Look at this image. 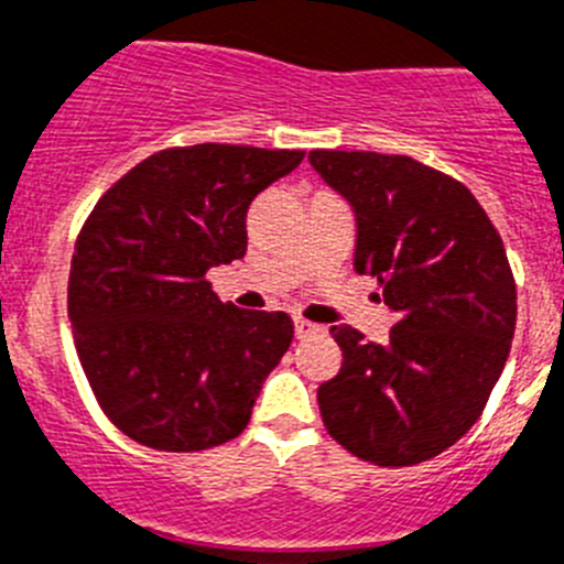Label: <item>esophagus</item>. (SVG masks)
Segmentation results:
<instances>
[{
  "label": "esophagus",
  "instance_id": "34e87169",
  "mask_svg": "<svg viewBox=\"0 0 564 564\" xmlns=\"http://www.w3.org/2000/svg\"><path fill=\"white\" fill-rule=\"evenodd\" d=\"M323 332H326V328L317 326V323H308V319H303V317H294V337L297 339L319 337Z\"/></svg>",
  "mask_w": 564,
  "mask_h": 564
}]
</instances>
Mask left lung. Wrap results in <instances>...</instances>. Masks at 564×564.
<instances>
[{"label":"left lung","mask_w":564,"mask_h":564,"mask_svg":"<svg viewBox=\"0 0 564 564\" xmlns=\"http://www.w3.org/2000/svg\"><path fill=\"white\" fill-rule=\"evenodd\" d=\"M357 216L354 270L395 314L388 343L334 326L343 368L319 384L334 441L377 466H413L453 446L503 373L517 289L503 241L469 187L413 156L308 151Z\"/></svg>","instance_id":"8db88e82"}]
</instances>
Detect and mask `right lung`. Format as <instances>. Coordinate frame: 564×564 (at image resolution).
<instances>
[{
  "instance_id": "obj_1",
  "label": "right lung",
  "mask_w": 564,
  "mask_h": 564,
  "mask_svg": "<svg viewBox=\"0 0 564 564\" xmlns=\"http://www.w3.org/2000/svg\"><path fill=\"white\" fill-rule=\"evenodd\" d=\"M303 156L221 143L160 151L89 213L69 323L98 404L137 444L199 453L247 427L292 317L221 303L205 275L245 258L247 207Z\"/></svg>"
}]
</instances>
